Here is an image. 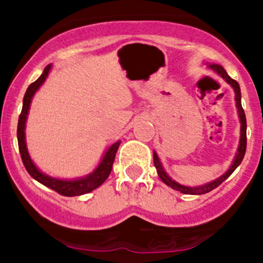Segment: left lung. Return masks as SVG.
Wrapping results in <instances>:
<instances>
[{"label":"left lung","instance_id":"8db88e82","mask_svg":"<svg viewBox=\"0 0 263 263\" xmlns=\"http://www.w3.org/2000/svg\"><path fill=\"white\" fill-rule=\"evenodd\" d=\"M208 66H209L210 69H213L214 71H216V73H218L220 77L222 78V79H225L226 83L230 84V85L232 86V89H234L235 101H236L237 112H238V117H240V122H241L240 144H238L237 153H236V156H235V159H234V162H232V164L230 165V168H229V170L226 171L221 177H219L218 179L213 180V182H210V183L204 184V185H199V186H185V185H182V184L177 183L176 180L172 179V178L168 176L167 173H165V171L163 170L162 163L159 162V158H158V156H157V153L153 152V161H155V167H156L157 173H158V176H159V178H161L162 182L167 184L168 186H171L172 189H176V190H178V192L183 193V194L200 195V194H205V193H209L213 189L218 188L220 184L224 182L225 179H228V178L232 174V172H234L238 167V165H240V163L242 162L243 156H245V152H246V142H247V138H246V116H245V112H243L242 106H241L240 85H238V83L236 80L231 79V78L229 77L228 73L225 71V69L222 68L221 65L209 64Z\"/></svg>","mask_w":263,"mask_h":263}]
</instances>
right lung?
I'll use <instances>...</instances> for the list:
<instances>
[{
	"instance_id": "obj_1",
	"label": "right lung",
	"mask_w": 263,
	"mask_h": 263,
	"mask_svg": "<svg viewBox=\"0 0 263 263\" xmlns=\"http://www.w3.org/2000/svg\"><path fill=\"white\" fill-rule=\"evenodd\" d=\"M50 68L52 65L45 66L43 74L38 78L34 83H32L28 86L27 91L25 93V98H23V106H22V112L20 115V119H18V126H17V140H18V148H20L21 158H22L23 164H25L27 172L31 174L32 178H34L35 180L39 183H42L43 185L48 186V188L55 190L57 193H59L60 195H64V197H75V195H83L86 193L92 192L93 189L99 188L105 180L107 179V177L110 176L111 170H112V164L115 161V156H116L117 149H119L120 143L121 141L115 142L114 144H111L108 147L106 152H105L104 157H102L101 162L99 163V165L96 167V170L90 173L89 176L84 178H78V179L73 180H63V179H57V178L49 177L47 174L42 173L41 171L35 167V164L29 157L28 149H27L26 144V121H27V115H28L29 106H31V101L34 96V93L37 90L41 87L42 84L44 83L47 79L48 74H49Z\"/></svg>"
}]
</instances>
